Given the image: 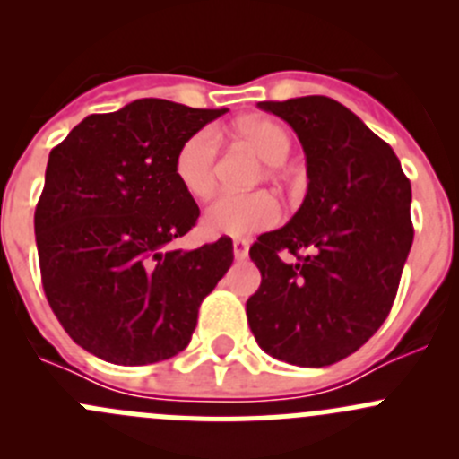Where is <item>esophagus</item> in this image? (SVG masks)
I'll return each instance as SVG.
<instances>
[{"label": "esophagus", "instance_id": "esophagus-1", "mask_svg": "<svg viewBox=\"0 0 459 459\" xmlns=\"http://www.w3.org/2000/svg\"><path fill=\"white\" fill-rule=\"evenodd\" d=\"M248 247H251V242H248V239H244V238L233 239V255H235V259H239V262H242V259H247L248 257Z\"/></svg>", "mask_w": 459, "mask_h": 459}]
</instances>
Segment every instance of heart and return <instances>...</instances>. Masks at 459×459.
<instances>
[{
  "instance_id": "1",
  "label": "heart",
  "mask_w": 459,
  "mask_h": 459,
  "mask_svg": "<svg viewBox=\"0 0 459 459\" xmlns=\"http://www.w3.org/2000/svg\"><path fill=\"white\" fill-rule=\"evenodd\" d=\"M235 133L257 148L259 155L271 164H280L290 151V137L284 128L271 119H247L238 124ZM217 155L220 137L215 128L193 133L175 152L173 170L178 182L188 195L204 200L215 191ZM281 220V206L268 191L221 193L208 204L204 212V229L212 235H242L273 229Z\"/></svg>"
}]
</instances>
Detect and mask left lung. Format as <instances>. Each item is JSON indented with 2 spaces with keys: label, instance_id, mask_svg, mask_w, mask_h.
Segmentation results:
<instances>
[{
  "label": "left lung",
  "instance_id": "8db88e82",
  "mask_svg": "<svg viewBox=\"0 0 459 459\" xmlns=\"http://www.w3.org/2000/svg\"><path fill=\"white\" fill-rule=\"evenodd\" d=\"M259 108L298 133L308 191L289 224L248 251L262 284L247 317L268 355L328 367L367 344L391 313L413 244L411 182L393 148L331 97Z\"/></svg>",
  "mask_w": 459,
  "mask_h": 459
}]
</instances>
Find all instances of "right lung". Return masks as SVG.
<instances>
[{
    "mask_svg": "<svg viewBox=\"0 0 459 459\" xmlns=\"http://www.w3.org/2000/svg\"><path fill=\"white\" fill-rule=\"evenodd\" d=\"M224 113L135 100L88 115L50 151L35 208L41 284L88 353L140 367L191 342L202 299L233 264V242L173 251L200 217L173 161L188 135Z\"/></svg>",
    "mask_w": 459,
    "mask_h": 459,
    "instance_id": "obj_1",
    "label": "right lung"
}]
</instances>
